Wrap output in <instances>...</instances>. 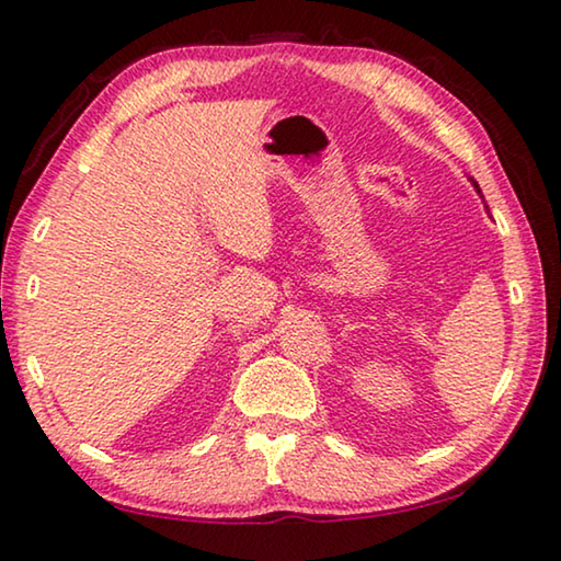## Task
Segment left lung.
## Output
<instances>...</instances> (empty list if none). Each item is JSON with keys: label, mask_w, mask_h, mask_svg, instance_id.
Here are the masks:
<instances>
[{"label": "left lung", "mask_w": 561, "mask_h": 561, "mask_svg": "<svg viewBox=\"0 0 561 561\" xmlns=\"http://www.w3.org/2000/svg\"><path fill=\"white\" fill-rule=\"evenodd\" d=\"M470 183H472V185H474V190H478V195H480V197H482V193H480V185H478V183H474V180H472V178H470ZM485 207H488V205H485Z\"/></svg>", "instance_id": "obj_1"}]
</instances>
